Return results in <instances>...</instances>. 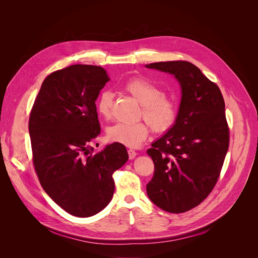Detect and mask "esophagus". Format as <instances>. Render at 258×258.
<instances>
[{
	"label": "esophagus",
	"instance_id": "esophagus-1",
	"mask_svg": "<svg viewBox=\"0 0 258 258\" xmlns=\"http://www.w3.org/2000/svg\"><path fill=\"white\" fill-rule=\"evenodd\" d=\"M127 153H128V158H130V159H134V158L137 156V152L134 151V150H132V149H130V150L127 151Z\"/></svg>",
	"mask_w": 258,
	"mask_h": 258
}]
</instances>
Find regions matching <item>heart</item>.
<instances>
[{
    "label": "heart",
    "mask_w": 258,
    "mask_h": 258,
    "mask_svg": "<svg viewBox=\"0 0 258 258\" xmlns=\"http://www.w3.org/2000/svg\"><path fill=\"white\" fill-rule=\"evenodd\" d=\"M124 90L141 105V115L149 123L153 132L164 133L170 130L177 119L178 109L174 100L163 95V91L144 78H133L124 84ZM114 95L103 91L96 100L98 114L104 118L111 117ZM149 125L144 121L135 123L118 122L107 131L108 139L130 148H137L149 134Z\"/></svg>",
    "instance_id": "1"
}]
</instances>
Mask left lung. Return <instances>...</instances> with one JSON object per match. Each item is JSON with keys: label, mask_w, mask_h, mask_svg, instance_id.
Segmentation results:
<instances>
[{"label": "left lung", "mask_w": 258, "mask_h": 258, "mask_svg": "<svg viewBox=\"0 0 258 258\" xmlns=\"http://www.w3.org/2000/svg\"><path fill=\"white\" fill-rule=\"evenodd\" d=\"M146 67L173 75L181 88L175 123L147 150L154 162L147 194L162 210L182 213L203 202L219 177L230 143L225 101L217 85L188 61Z\"/></svg>", "instance_id": "left-lung-1"}]
</instances>
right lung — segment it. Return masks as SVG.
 I'll return each mask as SVG.
<instances>
[{
    "label": "right lung",
    "instance_id": "1",
    "mask_svg": "<svg viewBox=\"0 0 258 258\" xmlns=\"http://www.w3.org/2000/svg\"><path fill=\"white\" fill-rule=\"evenodd\" d=\"M110 79L104 68L76 64L49 75L31 108L32 162L45 192L66 212L89 217L111 201L112 174L128 159L113 143L95 153L101 132L96 100Z\"/></svg>",
    "mask_w": 258,
    "mask_h": 258
}]
</instances>
